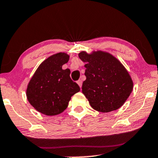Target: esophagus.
Wrapping results in <instances>:
<instances>
[{"mask_svg": "<svg viewBox=\"0 0 158 158\" xmlns=\"http://www.w3.org/2000/svg\"><path fill=\"white\" fill-rule=\"evenodd\" d=\"M77 83V84L79 85V86L81 88V86H82V81H81V80H78Z\"/></svg>", "mask_w": 158, "mask_h": 158, "instance_id": "1", "label": "esophagus"}]
</instances>
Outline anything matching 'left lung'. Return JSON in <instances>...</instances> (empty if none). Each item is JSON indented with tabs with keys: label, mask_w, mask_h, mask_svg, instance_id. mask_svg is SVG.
<instances>
[{
	"label": "left lung",
	"mask_w": 158,
	"mask_h": 158,
	"mask_svg": "<svg viewBox=\"0 0 158 158\" xmlns=\"http://www.w3.org/2000/svg\"><path fill=\"white\" fill-rule=\"evenodd\" d=\"M86 63V81L82 92L91 106L101 112H109L123 105L133 89V82L127 70L110 54L98 51L89 55L79 53Z\"/></svg>",
	"instance_id": "left-lung-1"
}]
</instances>
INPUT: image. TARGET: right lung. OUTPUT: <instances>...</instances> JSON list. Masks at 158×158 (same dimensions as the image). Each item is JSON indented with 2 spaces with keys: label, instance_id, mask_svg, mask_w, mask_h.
<instances>
[{
  "label": "right lung",
  "instance_id": "right-lung-1",
  "mask_svg": "<svg viewBox=\"0 0 158 158\" xmlns=\"http://www.w3.org/2000/svg\"><path fill=\"white\" fill-rule=\"evenodd\" d=\"M69 56L57 53L39 66L27 90V99L34 108L46 115H56L67 108L71 97L80 91L70 77V70L63 69Z\"/></svg>",
  "mask_w": 158,
  "mask_h": 158
}]
</instances>
